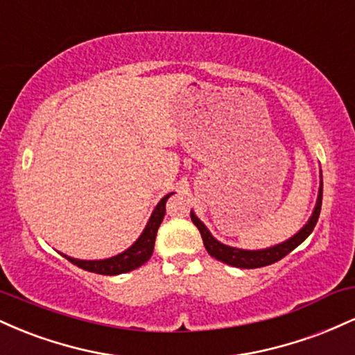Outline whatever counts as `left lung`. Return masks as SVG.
Segmentation results:
<instances>
[{"mask_svg":"<svg viewBox=\"0 0 355 355\" xmlns=\"http://www.w3.org/2000/svg\"><path fill=\"white\" fill-rule=\"evenodd\" d=\"M320 178H322V173H320ZM320 207H322V180H320V187H319V195H317L315 207H313L311 218L307 220V223H305L302 229L297 232L295 235H292L291 239L277 243V245H272L267 248H259V250H245V248L225 245V243L218 242V240L210 234V230L207 229L205 223H203L202 220L195 215L193 210L190 211V217H191V222H193L195 225H197V229L200 230L203 245H205L207 252H209L211 257H215V259L220 260V262L227 263V266H232V267L259 268V267L270 266V263L277 262V260L284 259V257L287 254H291L295 247H299L300 243H302L304 240L312 234L313 227H315L317 220H319Z\"/></svg>","mask_w":355,"mask_h":355,"instance_id":"8db88e82","label":"left lung"}]
</instances>
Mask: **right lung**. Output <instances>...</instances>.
I'll return each mask as SVG.
<instances>
[{"label": "right lung", "mask_w": 355, "mask_h": 355, "mask_svg": "<svg viewBox=\"0 0 355 355\" xmlns=\"http://www.w3.org/2000/svg\"><path fill=\"white\" fill-rule=\"evenodd\" d=\"M168 193L162 198L160 202L157 203L152 215H150L148 222H146L144 232L138 237L135 242L132 243L126 250L121 252V254L110 257V259H101V260H81V259H73V257H68L61 254L64 259L70 260L71 263L78 266L83 270L93 272V274H101V275H118L125 274V272L135 270L140 266H144L146 260H150V257L153 254L155 247V237H157L158 227H160L162 220L165 217V203L170 198Z\"/></svg>", "instance_id": "add662e5"}]
</instances>
